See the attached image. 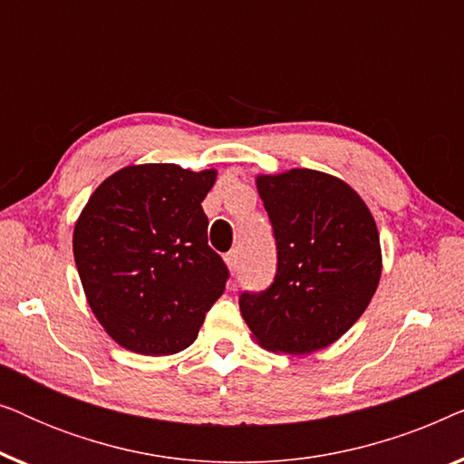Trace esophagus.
Here are the masks:
<instances>
[{
  "mask_svg": "<svg viewBox=\"0 0 464 464\" xmlns=\"http://www.w3.org/2000/svg\"><path fill=\"white\" fill-rule=\"evenodd\" d=\"M226 264H227V268H230V270L238 268V251L237 249L226 253Z\"/></svg>",
  "mask_w": 464,
  "mask_h": 464,
  "instance_id": "34e87169",
  "label": "esophagus"
}]
</instances>
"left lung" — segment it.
Listing matches in <instances>:
<instances>
[{
    "mask_svg": "<svg viewBox=\"0 0 464 464\" xmlns=\"http://www.w3.org/2000/svg\"><path fill=\"white\" fill-rule=\"evenodd\" d=\"M276 240V276L240 295L259 346L310 354L342 338L376 294L382 251L376 221L354 189L313 169L257 175Z\"/></svg>",
    "mask_w": 464,
    "mask_h": 464,
    "instance_id": "left-lung-1",
    "label": "left lung"
}]
</instances>
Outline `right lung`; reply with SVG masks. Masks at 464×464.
Segmentation results:
<instances>
[{"label": "right lung", "mask_w": 464, "mask_h": 464, "mask_svg": "<svg viewBox=\"0 0 464 464\" xmlns=\"http://www.w3.org/2000/svg\"><path fill=\"white\" fill-rule=\"evenodd\" d=\"M218 170L132 164L107 177L73 227V257L94 316L126 351L188 348L230 276L208 246L200 202Z\"/></svg>", "instance_id": "add662e5"}]
</instances>
